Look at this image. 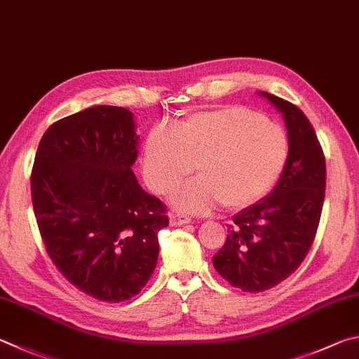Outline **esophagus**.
Returning <instances> with one entry per match:
<instances>
[{"label": "esophagus", "instance_id": "obj_1", "mask_svg": "<svg viewBox=\"0 0 359 359\" xmlns=\"http://www.w3.org/2000/svg\"><path fill=\"white\" fill-rule=\"evenodd\" d=\"M190 218L187 217L184 213H169V224L171 226H184L190 223Z\"/></svg>", "mask_w": 359, "mask_h": 359}]
</instances>
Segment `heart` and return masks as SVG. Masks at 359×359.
<instances>
[{
    "label": "heart",
    "mask_w": 359,
    "mask_h": 359,
    "mask_svg": "<svg viewBox=\"0 0 359 359\" xmlns=\"http://www.w3.org/2000/svg\"><path fill=\"white\" fill-rule=\"evenodd\" d=\"M289 157L281 126L245 107L194 113L175 126L154 127L142 149V174L151 190L165 194L193 171L198 179L174 191L172 204L207 212L221 204L242 210L276 184Z\"/></svg>",
    "instance_id": "b5f03b06"
}]
</instances>
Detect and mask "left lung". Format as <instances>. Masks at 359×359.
<instances>
[{
	"label": "left lung",
	"mask_w": 359,
	"mask_h": 359,
	"mask_svg": "<svg viewBox=\"0 0 359 359\" xmlns=\"http://www.w3.org/2000/svg\"><path fill=\"white\" fill-rule=\"evenodd\" d=\"M283 114L289 157L269 196L233 215L213 266L233 287L264 292L289 278L303 262L320 221L327 166L308 117L279 97L260 93Z\"/></svg>",
	"instance_id": "8db88e82"
}]
</instances>
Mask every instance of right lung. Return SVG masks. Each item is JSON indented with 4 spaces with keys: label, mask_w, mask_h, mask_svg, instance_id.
Here are the masks:
<instances>
[{
    "label": "right lung",
    "mask_w": 359,
    "mask_h": 359,
    "mask_svg": "<svg viewBox=\"0 0 359 359\" xmlns=\"http://www.w3.org/2000/svg\"><path fill=\"white\" fill-rule=\"evenodd\" d=\"M133 113L97 105L50 126L39 142L31 196L50 259L69 283L97 299L138 295L169 224L163 202L140 187Z\"/></svg>",
    "instance_id": "obj_1"
}]
</instances>
